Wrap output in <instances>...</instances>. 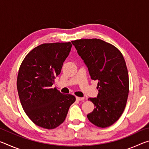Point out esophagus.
<instances>
[{
	"mask_svg": "<svg viewBox=\"0 0 149 149\" xmlns=\"http://www.w3.org/2000/svg\"><path fill=\"white\" fill-rule=\"evenodd\" d=\"M76 99H77V100H84V97H76Z\"/></svg>",
	"mask_w": 149,
	"mask_h": 149,
	"instance_id": "esophagus-1",
	"label": "esophagus"
}]
</instances>
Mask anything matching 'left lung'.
<instances>
[{
  "mask_svg": "<svg viewBox=\"0 0 149 149\" xmlns=\"http://www.w3.org/2000/svg\"><path fill=\"white\" fill-rule=\"evenodd\" d=\"M89 70L91 78L98 80L97 97L89 98L95 108L87 114L99 127L112 125L123 114L129 93V75L125 61L114 45L98 39L72 41Z\"/></svg>",
  "mask_w": 149,
  "mask_h": 149,
  "instance_id": "8db88e82",
  "label": "left lung"
}]
</instances>
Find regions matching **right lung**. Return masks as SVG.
Returning a JSON list of instances; mask_svg holds the SVG:
<instances>
[{"instance_id": "1", "label": "right lung", "mask_w": 149, "mask_h": 149, "mask_svg": "<svg viewBox=\"0 0 149 149\" xmlns=\"http://www.w3.org/2000/svg\"><path fill=\"white\" fill-rule=\"evenodd\" d=\"M72 46L70 42L40 45L20 65L17 78L20 102L29 119L45 129H54L64 122L75 101L74 95L52 88Z\"/></svg>"}]
</instances>
